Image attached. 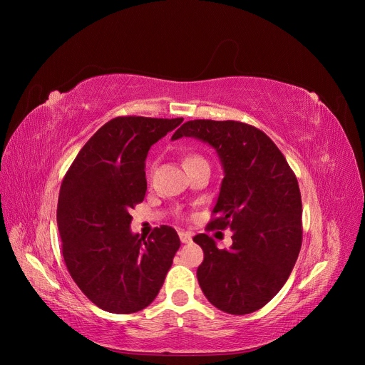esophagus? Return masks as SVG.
Segmentation results:
<instances>
[{
    "label": "esophagus",
    "instance_id": "1",
    "mask_svg": "<svg viewBox=\"0 0 365 365\" xmlns=\"http://www.w3.org/2000/svg\"><path fill=\"white\" fill-rule=\"evenodd\" d=\"M179 238H180V241H182L183 244H187V242L192 241V234L186 232V231H180V232H179Z\"/></svg>",
    "mask_w": 365,
    "mask_h": 365
}]
</instances>
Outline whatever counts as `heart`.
I'll use <instances>...</instances> for the list:
<instances>
[{"mask_svg":"<svg viewBox=\"0 0 365 365\" xmlns=\"http://www.w3.org/2000/svg\"><path fill=\"white\" fill-rule=\"evenodd\" d=\"M198 158H200V157H187V158L185 160V164H186V163H189V161H194V160H198Z\"/></svg>","mask_w":365,"mask_h":365,"instance_id":"heart-1","label":"heart"}]
</instances>
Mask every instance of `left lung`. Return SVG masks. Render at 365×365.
<instances>
[{
    "instance_id": "obj_1",
    "label": "left lung",
    "mask_w": 365,
    "mask_h": 365,
    "mask_svg": "<svg viewBox=\"0 0 365 365\" xmlns=\"http://www.w3.org/2000/svg\"><path fill=\"white\" fill-rule=\"evenodd\" d=\"M195 138L212 145L225 178L208 231H234L232 245L219 250L207 234L194 241L204 260L197 277L217 309L252 314L269 302L289 279L302 247V197L296 175L266 134L240 121L194 120L173 140Z\"/></svg>"
}]
</instances>
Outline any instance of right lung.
I'll return each mask as SVG.
<instances>
[{
  "label": "right lung",
  "mask_w": 365,
  "mask_h": 365,
  "mask_svg": "<svg viewBox=\"0 0 365 365\" xmlns=\"http://www.w3.org/2000/svg\"><path fill=\"white\" fill-rule=\"evenodd\" d=\"M183 118L117 117L96 131L63 178L57 226L68 271L101 309L133 314L160 293L180 247L163 225L148 240L130 231V210L146 194L145 160Z\"/></svg>",
  "instance_id": "add662e5"
}]
</instances>
